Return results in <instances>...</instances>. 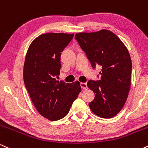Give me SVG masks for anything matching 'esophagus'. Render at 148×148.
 <instances>
[{"label": "esophagus", "instance_id": "esophagus-1", "mask_svg": "<svg viewBox=\"0 0 148 148\" xmlns=\"http://www.w3.org/2000/svg\"><path fill=\"white\" fill-rule=\"evenodd\" d=\"M81 87L83 90H86L88 89L87 84L86 83H81Z\"/></svg>", "mask_w": 148, "mask_h": 148}]
</instances>
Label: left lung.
Listing matches in <instances>:
<instances>
[{
    "mask_svg": "<svg viewBox=\"0 0 148 148\" xmlns=\"http://www.w3.org/2000/svg\"><path fill=\"white\" fill-rule=\"evenodd\" d=\"M75 40L92 68L97 65L102 67L100 79L89 80L87 84L95 93L90 108L101 118H113L121 111L130 92L132 64L128 50L118 36L108 30L77 33Z\"/></svg>",
    "mask_w": 148,
    "mask_h": 148,
    "instance_id": "left-lung-1",
    "label": "left lung"
}]
</instances>
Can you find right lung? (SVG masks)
<instances>
[{
	"label": "right lung",
	"mask_w": 148,
	"mask_h": 148,
	"mask_svg": "<svg viewBox=\"0 0 148 148\" xmlns=\"http://www.w3.org/2000/svg\"><path fill=\"white\" fill-rule=\"evenodd\" d=\"M74 34L46 33L37 37L28 49L23 66V81L34 106L40 115L56 121L69 113L81 91L79 81H57L60 56Z\"/></svg>",
	"instance_id": "add662e5"
}]
</instances>
